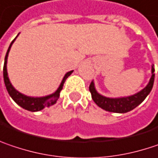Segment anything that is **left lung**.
Instances as JSON below:
<instances>
[{
  "instance_id": "left-lung-1",
  "label": "left lung",
  "mask_w": 158,
  "mask_h": 158,
  "mask_svg": "<svg viewBox=\"0 0 158 158\" xmlns=\"http://www.w3.org/2000/svg\"><path fill=\"white\" fill-rule=\"evenodd\" d=\"M155 69L152 66V76L149 80V83L147 85L145 89H143L138 93L126 97V98H109L104 96H101L100 94L97 92L95 89L94 82L91 81L89 85V91L91 93V97L94 102L102 109L114 112V113H127L132 109L136 108L139 104H141L145 98L148 97V95L150 93L152 90L153 85H154V79H155Z\"/></svg>"
}]
</instances>
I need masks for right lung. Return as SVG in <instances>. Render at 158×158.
Segmentation results:
<instances>
[{"label": "right lung", "mask_w": 158, "mask_h": 158, "mask_svg": "<svg viewBox=\"0 0 158 158\" xmlns=\"http://www.w3.org/2000/svg\"><path fill=\"white\" fill-rule=\"evenodd\" d=\"M18 37V35H17ZM16 37V38H17ZM16 38L11 41V43L10 44V47L7 50V53H6V56H5V60H4V66H3V79H4V83H5V86H6V89H7L8 93L10 94V96L11 97V98L19 105L21 106L22 108L24 109H27L29 111H32V112H35V111H40L41 109H43L44 108H48L50 107L52 105H54L58 98H60V93L63 88V85H64L65 80L67 79V78L73 72V70L71 71H69L68 73H66V75L64 76V78L62 79L59 89L55 91V93L49 95V96H46V97H40V98H32V97H28V96H25L23 94L20 93L19 91H17L11 85V83L10 82V79L8 78V73H7V59H8V54H9V51L12 45V43L14 42V40H16Z\"/></svg>", "instance_id": "obj_1"}]
</instances>
